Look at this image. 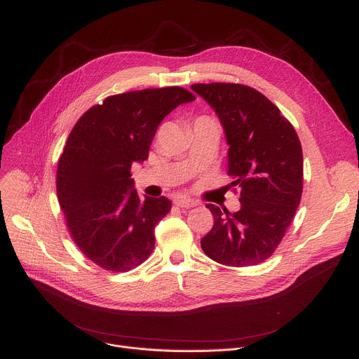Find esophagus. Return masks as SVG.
<instances>
[{
    "mask_svg": "<svg viewBox=\"0 0 359 359\" xmlns=\"http://www.w3.org/2000/svg\"><path fill=\"white\" fill-rule=\"evenodd\" d=\"M175 203L180 208H192V206H196V202L189 199V198H183V196H177L175 198Z\"/></svg>",
    "mask_w": 359,
    "mask_h": 359,
    "instance_id": "esophagus-1",
    "label": "esophagus"
}]
</instances>
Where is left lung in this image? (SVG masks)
<instances>
[{"mask_svg":"<svg viewBox=\"0 0 359 359\" xmlns=\"http://www.w3.org/2000/svg\"><path fill=\"white\" fill-rule=\"evenodd\" d=\"M191 88L218 115L229 144L230 186L240 210L212 203L214 227L202 237L205 255L225 266H253L272 256L303 194V149L294 126L257 90L231 83Z\"/></svg>","mask_w":359,"mask_h":359,"instance_id":"1","label":"left lung"}]
</instances>
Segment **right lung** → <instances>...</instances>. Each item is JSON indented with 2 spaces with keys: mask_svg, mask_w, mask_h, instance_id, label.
Returning a JSON list of instances; mask_svg holds the SVG:
<instances>
[{
  "mask_svg": "<svg viewBox=\"0 0 359 359\" xmlns=\"http://www.w3.org/2000/svg\"><path fill=\"white\" fill-rule=\"evenodd\" d=\"M196 97L182 87L115 94L74 125L58 161L56 192L79 249L111 272L134 269L154 249V229L172 201L140 198L130 179L148 158L161 121Z\"/></svg>",
  "mask_w": 359,
  "mask_h": 359,
  "instance_id": "obj_1",
  "label": "right lung"
}]
</instances>
